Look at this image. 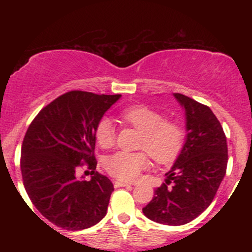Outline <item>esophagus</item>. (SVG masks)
<instances>
[{"mask_svg":"<svg viewBox=\"0 0 252 252\" xmlns=\"http://www.w3.org/2000/svg\"><path fill=\"white\" fill-rule=\"evenodd\" d=\"M113 184H114V188L130 187V184H129V183H126V182H121V180H114V182H113Z\"/></svg>","mask_w":252,"mask_h":252,"instance_id":"34e87169","label":"esophagus"}]
</instances>
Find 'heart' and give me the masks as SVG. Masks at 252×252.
I'll return each instance as SVG.
<instances>
[{"label":"heart","instance_id":"1","mask_svg":"<svg viewBox=\"0 0 252 252\" xmlns=\"http://www.w3.org/2000/svg\"><path fill=\"white\" fill-rule=\"evenodd\" d=\"M121 118L141 133L138 149L145 150L158 164H171L182 151L187 130L179 122L168 121L163 113L147 106H130L121 112ZM95 138L102 147L116 142V128L111 119L102 118L95 128ZM146 152L119 151L105 159V168L112 177L124 182L135 180L149 166Z\"/></svg>","mask_w":252,"mask_h":252}]
</instances>
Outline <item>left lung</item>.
Segmentation results:
<instances>
[{"instance_id": "left-lung-1", "label": "left lung", "mask_w": 252, "mask_h": 252, "mask_svg": "<svg viewBox=\"0 0 252 252\" xmlns=\"http://www.w3.org/2000/svg\"><path fill=\"white\" fill-rule=\"evenodd\" d=\"M174 97L185 110L187 139L166 173V183L142 212L149 220L167 225L191 222L211 205L227 171L225 134L210 107L182 95Z\"/></svg>"}]
</instances>
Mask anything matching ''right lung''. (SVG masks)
Returning a JSON list of instances; mask_svg holds the SVG:
<instances>
[{
	"label": "right lung",
	"instance_id": "add662e5",
	"mask_svg": "<svg viewBox=\"0 0 252 252\" xmlns=\"http://www.w3.org/2000/svg\"><path fill=\"white\" fill-rule=\"evenodd\" d=\"M121 96L65 93L42 108L25 133L23 184L39 212L57 227L85 229L107 213L114 189L106 175L96 172L95 128ZM83 165L92 171L90 181L77 178Z\"/></svg>",
	"mask_w": 252,
	"mask_h": 252
}]
</instances>
